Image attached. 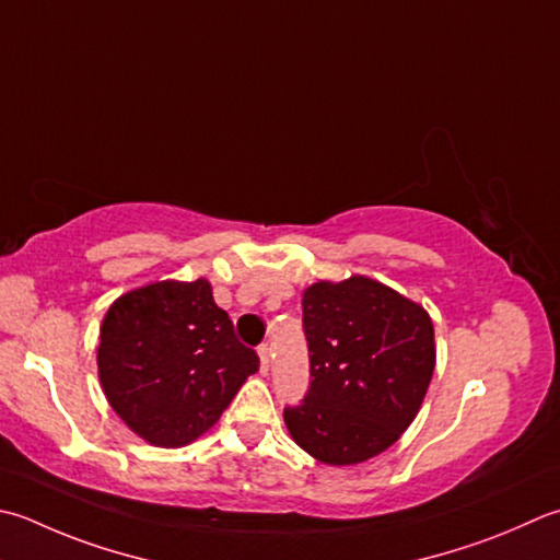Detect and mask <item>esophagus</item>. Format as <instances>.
<instances>
[{"mask_svg": "<svg viewBox=\"0 0 560 560\" xmlns=\"http://www.w3.org/2000/svg\"><path fill=\"white\" fill-rule=\"evenodd\" d=\"M269 352H271L269 345H259L257 347V354H259V361H261V371H265V374L269 371Z\"/></svg>", "mask_w": 560, "mask_h": 560, "instance_id": "1", "label": "esophagus"}]
</instances>
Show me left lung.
Segmentation results:
<instances>
[{
	"label": "left lung",
	"instance_id": "8db88e82",
	"mask_svg": "<svg viewBox=\"0 0 560 560\" xmlns=\"http://www.w3.org/2000/svg\"><path fill=\"white\" fill-rule=\"evenodd\" d=\"M311 388L283 422L303 452L352 466L408 430L434 374V327L422 305L366 277L303 291Z\"/></svg>",
	"mask_w": 560,
	"mask_h": 560
}]
</instances>
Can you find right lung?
Here are the masks:
<instances>
[{
  "mask_svg": "<svg viewBox=\"0 0 560 560\" xmlns=\"http://www.w3.org/2000/svg\"><path fill=\"white\" fill-rule=\"evenodd\" d=\"M96 366L118 418L145 442L174 448L211 430L259 357L235 337L206 279L158 281L114 301Z\"/></svg>",
  "mask_w": 560,
  "mask_h": 560,
  "instance_id": "1",
  "label": "right lung"
}]
</instances>
